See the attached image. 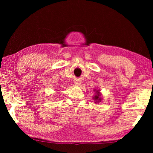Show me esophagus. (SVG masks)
Masks as SVG:
<instances>
[{
	"instance_id": "34e87169",
	"label": "esophagus",
	"mask_w": 153,
	"mask_h": 153,
	"mask_svg": "<svg viewBox=\"0 0 153 153\" xmlns=\"http://www.w3.org/2000/svg\"><path fill=\"white\" fill-rule=\"evenodd\" d=\"M75 84H76V85H77V86H79V85L81 84V82H80L79 81H77H77L75 82Z\"/></svg>"
}]
</instances>
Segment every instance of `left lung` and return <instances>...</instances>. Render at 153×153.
I'll use <instances>...</instances> for the list:
<instances>
[{"mask_svg": "<svg viewBox=\"0 0 153 153\" xmlns=\"http://www.w3.org/2000/svg\"><path fill=\"white\" fill-rule=\"evenodd\" d=\"M94 97H92V98L93 100H94V103H98L101 102L102 100V94L101 92H100V90L94 89Z\"/></svg>", "mask_w": 153, "mask_h": 153, "instance_id": "1", "label": "left lung"}]
</instances>
